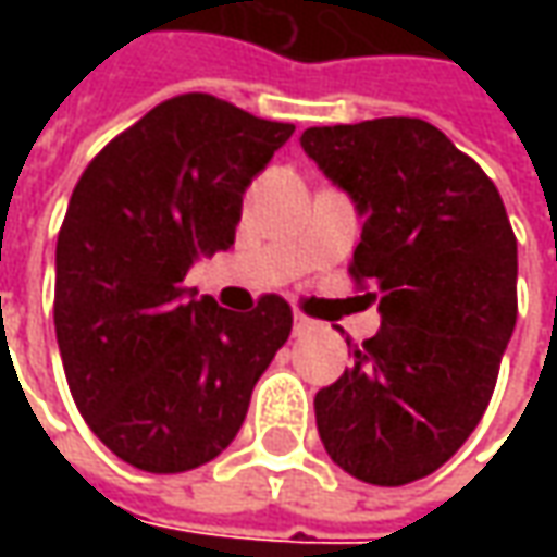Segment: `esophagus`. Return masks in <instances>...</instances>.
<instances>
[{
	"label": "esophagus",
	"instance_id": "1",
	"mask_svg": "<svg viewBox=\"0 0 557 557\" xmlns=\"http://www.w3.org/2000/svg\"><path fill=\"white\" fill-rule=\"evenodd\" d=\"M315 325H312L307 315H294V337H304V334H310Z\"/></svg>",
	"mask_w": 557,
	"mask_h": 557
}]
</instances>
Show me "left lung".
Instances as JSON below:
<instances>
[{"mask_svg": "<svg viewBox=\"0 0 557 557\" xmlns=\"http://www.w3.org/2000/svg\"><path fill=\"white\" fill-rule=\"evenodd\" d=\"M300 148L366 220L350 272L372 278L381 312L354 369L315 394L319 437L356 481H421L478 428L515 332L505 203L428 120L312 126Z\"/></svg>", "mask_w": 557, "mask_h": 557, "instance_id": "8db88e82", "label": "left lung"}]
</instances>
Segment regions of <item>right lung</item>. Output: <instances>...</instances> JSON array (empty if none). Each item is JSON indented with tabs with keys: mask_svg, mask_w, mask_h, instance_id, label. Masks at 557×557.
<instances>
[{
	"mask_svg": "<svg viewBox=\"0 0 557 557\" xmlns=\"http://www.w3.org/2000/svg\"><path fill=\"white\" fill-rule=\"evenodd\" d=\"M294 126L188 92L151 108L79 176L54 247V334L76 409L117 459L180 474L216 459L290 334L267 294L232 312L183 288L235 245L247 185Z\"/></svg>",
	"mask_w": 557,
	"mask_h": 557,
	"instance_id": "1",
	"label": "right lung"
}]
</instances>
